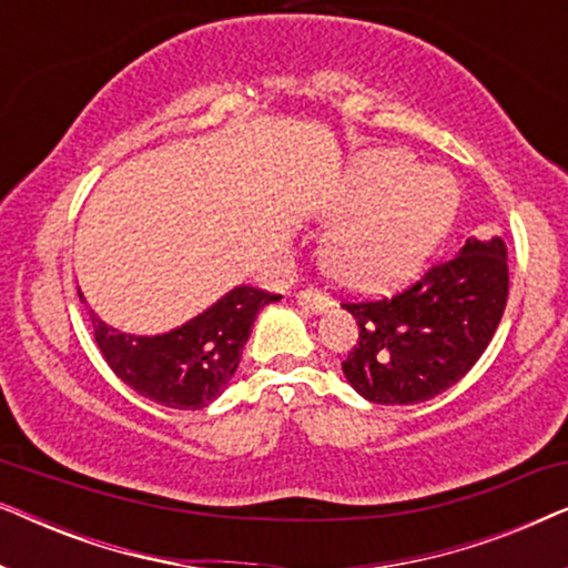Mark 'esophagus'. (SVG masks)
<instances>
[{"label":"esophagus","mask_w":568,"mask_h":568,"mask_svg":"<svg viewBox=\"0 0 568 568\" xmlns=\"http://www.w3.org/2000/svg\"><path fill=\"white\" fill-rule=\"evenodd\" d=\"M297 302L302 307L307 310V313H325V310L331 307V300L325 297L323 292H317V290H302L300 294H297Z\"/></svg>","instance_id":"1"}]
</instances>
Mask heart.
<instances>
[{
  "label": "heart",
  "mask_w": 568,
  "mask_h": 568,
  "mask_svg": "<svg viewBox=\"0 0 568 568\" xmlns=\"http://www.w3.org/2000/svg\"><path fill=\"white\" fill-rule=\"evenodd\" d=\"M457 185L442 170H418L406 152H369L352 162L325 222H341L325 240V268L354 292H387L408 282L447 235Z\"/></svg>",
  "instance_id": "obj_1"
}]
</instances>
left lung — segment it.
Segmentation results:
<instances>
[{
	"mask_svg": "<svg viewBox=\"0 0 568 568\" xmlns=\"http://www.w3.org/2000/svg\"><path fill=\"white\" fill-rule=\"evenodd\" d=\"M501 237H468L422 282L390 300L346 302L359 325L346 362L348 385L379 406H410L445 393L480 359L507 307Z\"/></svg>",
	"mask_w": 568,
	"mask_h": 568,
	"instance_id": "8db88e82",
	"label": "left lung"
}]
</instances>
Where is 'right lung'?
I'll return each instance as SVG.
<instances>
[{
	"mask_svg": "<svg viewBox=\"0 0 568 568\" xmlns=\"http://www.w3.org/2000/svg\"><path fill=\"white\" fill-rule=\"evenodd\" d=\"M80 300L84 302L82 292ZM278 300L282 294L240 284L189 323L158 336L123 333L100 321L95 310L88 313L100 352L121 383L160 406L196 410L224 393L251 338L255 317Z\"/></svg>",
	"mask_w": 568,
	"mask_h": 568,
	"instance_id": "obj_1",
	"label": "right lung"
}]
</instances>
